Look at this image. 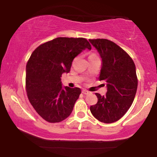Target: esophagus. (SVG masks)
I'll use <instances>...</instances> for the list:
<instances>
[{"label":"esophagus","mask_w":157,"mask_h":157,"mask_svg":"<svg viewBox=\"0 0 157 157\" xmlns=\"http://www.w3.org/2000/svg\"><path fill=\"white\" fill-rule=\"evenodd\" d=\"M82 92L84 94H89L90 93L89 91H87V90H83L82 91Z\"/></svg>","instance_id":"esophagus-1"}]
</instances>
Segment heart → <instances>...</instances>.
I'll return each mask as SVG.
<instances>
[{
  "instance_id": "obj_1",
  "label": "heart",
  "mask_w": 157,
  "mask_h": 157,
  "mask_svg": "<svg viewBox=\"0 0 157 157\" xmlns=\"http://www.w3.org/2000/svg\"><path fill=\"white\" fill-rule=\"evenodd\" d=\"M95 56V55H94V54H92L91 56Z\"/></svg>"
}]
</instances>
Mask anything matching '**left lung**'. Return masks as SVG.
I'll return each instance as SVG.
<instances>
[{
	"instance_id": "8db88e82",
	"label": "left lung",
	"mask_w": 157,
	"mask_h": 157,
	"mask_svg": "<svg viewBox=\"0 0 157 157\" xmlns=\"http://www.w3.org/2000/svg\"><path fill=\"white\" fill-rule=\"evenodd\" d=\"M101 59L99 79L106 82L107 92L90 107L97 120L104 123L117 122L131 107L137 89L136 67L130 56L113 42L107 39L89 40Z\"/></svg>"
}]
</instances>
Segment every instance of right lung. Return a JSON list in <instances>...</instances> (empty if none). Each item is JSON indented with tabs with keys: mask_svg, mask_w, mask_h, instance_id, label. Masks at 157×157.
<instances>
[{
	"mask_svg": "<svg viewBox=\"0 0 157 157\" xmlns=\"http://www.w3.org/2000/svg\"><path fill=\"white\" fill-rule=\"evenodd\" d=\"M91 45L82 37H57L40 45L26 65V92L37 114L47 122H59L72 113L81 90L63 87L61 76L70 71L74 58Z\"/></svg>",
	"mask_w": 157,
	"mask_h": 157,
	"instance_id": "1",
	"label": "right lung"
}]
</instances>
